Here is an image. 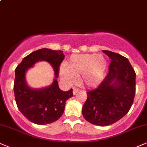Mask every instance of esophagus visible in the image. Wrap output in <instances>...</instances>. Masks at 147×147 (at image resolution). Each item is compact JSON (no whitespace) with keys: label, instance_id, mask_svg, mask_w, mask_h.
<instances>
[{"label":"esophagus","instance_id":"obj_1","mask_svg":"<svg viewBox=\"0 0 147 147\" xmlns=\"http://www.w3.org/2000/svg\"><path fill=\"white\" fill-rule=\"evenodd\" d=\"M79 91V89H78V88H74L73 89V91H72V93H73V94L75 95L77 94L78 92Z\"/></svg>","mask_w":147,"mask_h":147}]
</instances>
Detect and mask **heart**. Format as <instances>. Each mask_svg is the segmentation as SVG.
Here are the masks:
<instances>
[{
  "mask_svg": "<svg viewBox=\"0 0 147 147\" xmlns=\"http://www.w3.org/2000/svg\"><path fill=\"white\" fill-rule=\"evenodd\" d=\"M107 68V60L102 55H73L68 59L66 66L60 67L61 79L67 84H73L76 77L80 76V82L88 88L98 86L103 79Z\"/></svg>",
  "mask_w": 147,
  "mask_h": 147,
  "instance_id": "1",
  "label": "heart"
}]
</instances>
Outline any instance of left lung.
<instances>
[{"label": "left lung", "mask_w": 147, "mask_h": 147, "mask_svg": "<svg viewBox=\"0 0 147 147\" xmlns=\"http://www.w3.org/2000/svg\"><path fill=\"white\" fill-rule=\"evenodd\" d=\"M111 59L109 73L96 89L89 91L83 105L86 121L98 126H107L129 112L136 94V72L127 58L102 51Z\"/></svg>", "instance_id": "8db88e82"}]
</instances>
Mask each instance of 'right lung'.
Returning <instances> with one entry per match:
<instances>
[{"label": "right lung", "instance_id": "right-lung-1", "mask_svg": "<svg viewBox=\"0 0 147 147\" xmlns=\"http://www.w3.org/2000/svg\"><path fill=\"white\" fill-rule=\"evenodd\" d=\"M62 51L41 49L26 56L15 70L13 90L18 108L29 121L38 125H47L57 121L64 112L66 100L73 96L72 89L60 90L57 81L59 68L64 59ZM46 61L52 66L55 78L49 86L39 89L28 86L26 72L35 63Z\"/></svg>", "mask_w": 147, "mask_h": 147}]
</instances>
